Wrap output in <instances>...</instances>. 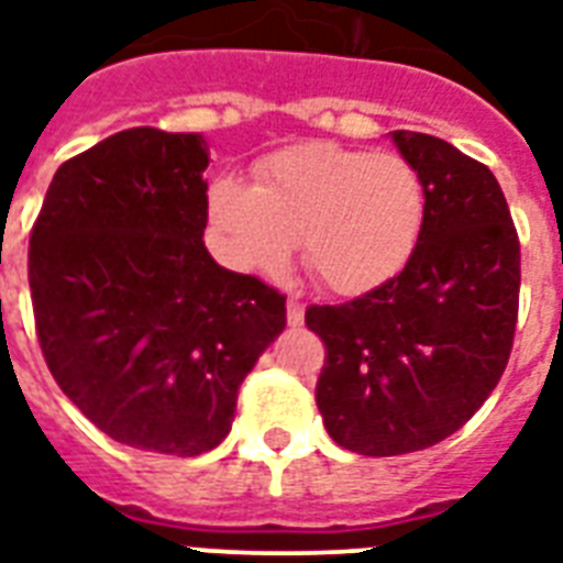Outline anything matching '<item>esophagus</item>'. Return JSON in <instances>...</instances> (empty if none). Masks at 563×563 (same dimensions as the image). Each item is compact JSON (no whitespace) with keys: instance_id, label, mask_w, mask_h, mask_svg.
I'll use <instances>...</instances> for the list:
<instances>
[{"instance_id":"34e87169","label":"esophagus","mask_w":563,"mask_h":563,"mask_svg":"<svg viewBox=\"0 0 563 563\" xmlns=\"http://www.w3.org/2000/svg\"><path fill=\"white\" fill-rule=\"evenodd\" d=\"M286 318H289V327L303 324V303L295 298H289V303H286Z\"/></svg>"}]
</instances>
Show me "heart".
I'll return each instance as SVG.
<instances>
[{"mask_svg":"<svg viewBox=\"0 0 563 563\" xmlns=\"http://www.w3.org/2000/svg\"><path fill=\"white\" fill-rule=\"evenodd\" d=\"M216 254L233 268L274 272L300 239V260L324 289L365 295L406 268L423 233L418 169L391 152L303 143L256 166V184L207 189Z\"/></svg>","mask_w":563,"mask_h":563,"instance_id":"b5f03b06","label":"heart"}]
</instances>
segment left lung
Listing matches in <instances>:
<instances>
[{
	"label": "left lung",
	"mask_w": 563,
	"mask_h": 563,
	"mask_svg": "<svg viewBox=\"0 0 563 563\" xmlns=\"http://www.w3.org/2000/svg\"><path fill=\"white\" fill-rule=\"evenodd\" d=\"M391 143L427 192L415 254L379 289L307 309L327 344V432L376 459L427 450L476 415L508 365L520 298V242L488 166L429 134L391 131Z\"/></svg>",
	"instance_id": "1"
}]
</instances>
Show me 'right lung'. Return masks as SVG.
Masks as SVG:
<instances>
[{
    "mask_svg": "<svg viewBox=\"0 0 563 563\" xmlns=\"http://www.w3.org/2000/svg\"><path fill=\"white\" fill-rule=\"evenodd\" d=\"M210 145L131 128L66 161L31 233L37 339L60 391L119 444L210 453L286 298L203 245Z\"/></svg>",
    "mask_w": 563,
    "mask_h": 563,
    "instance_id": "right-lung-1",
    "label": "right lung"
}]
</instances>
